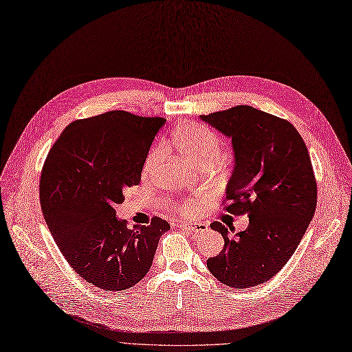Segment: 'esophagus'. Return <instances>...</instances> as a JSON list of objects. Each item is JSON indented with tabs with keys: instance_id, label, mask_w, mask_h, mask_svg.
Listing matches in <instances>:
<instances>
[{
	"instance_id": "esophagus-1",
	"label": "esophagus",
	"mask_w": 352,
	"mask_h": 352,
	"mask_svg": "<svg viewBox=\"0 0 352 352\" xmlns=\"http://www.w3.org/2000/svg\"><path fill=\"white\" fill-rule=\"evenodd\" d=\"M177 227L179 228H187V230L190 232H194V233H206L208 230L207 224H203V223H188V221H178L177 223Z\"/></svg>"
}]
</instances>
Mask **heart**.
Wrapping results in <instances>:
<instances>
[{
	"label": "heart",
	"instance_id": "heart-1",
	"mask_svg": "<svg viewBox=\"0 0 352 352\" xmlns=\"http://www.w3.org/2000/svg\"><path fill=\"white\" fill-rule=\"evenodd\" d=\"M170 145L178 151L181 158L195 168L212 165L220 157V141L211 129L190 122L181 125L170 135ZM161 151L154 149L146 157L144 164V175H152L160 166ZM195 206L192 203H182L178 206L179 212L192 214Z\"/></svg>",
	"mask_w": 352,
	"mask_h": 352
}]
</instances>
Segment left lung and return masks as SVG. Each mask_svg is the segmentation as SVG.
<instances>
[{
  "mask_svg": "<svg viewBox=\"0 0 352 352\" xmlns=\"http://www.w3.org/2000/svg\"><path fill=\"white\" fill-rule=\"evenodd\" d=\"M201 119L232 138L234 170L224 208L249 216V227L236 236L220 221L210 224L221 233L224 248L208 258L207 267L227 286H257L287 263L315 214L316 179L309 152L289 120L248 104Z\"/></svg>",
  "mask_w": 352,
  "mask_h": 352,
  "instance_id": "left-lung-1",
  "label": "left lung"
}]
</instances>
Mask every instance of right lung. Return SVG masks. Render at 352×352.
<instances>
[{"instance_id": "obj_1", "label": "right lung", "mask_w": 352, "mask_h": 352, "mask_svg": "<svg viewBox=\"0 0 352 352\" xmlns=\"http://www.w3.org/2000/svg\"><path fill=\"white\" fill-rule=\"evenodd\" d=\"M164 118L111 111L74 120L44 161L40 204L49 230L73 270L86 282L120 292L151 269L170 224L152 217L133 228L116 217L124 190L138 186Z\"/></svg>"}]
</instances>
